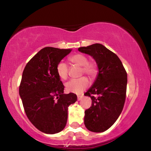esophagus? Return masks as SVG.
<instances>
[{
    "label": "esophagus",
    "mask_w": 151,
    "mask_h": 151,
    "mask_svg": "<svg viewBox=\"0 0 151 151\" xmlns=\"http://www.w3.org/2000/svg\"><path fill=\"white\" fill-rule=\"evenodd\" d=\"M83 98V96H81V95L78 96V101H80V100H82Z\"/></svg>",
    "instance_id": "esophagus-1"
}]
</instances>
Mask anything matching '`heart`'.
Segmentation results:
<instances>
[{"label": "heart", "mask_w": 151, "mask_h": 151, "mask_svg": "<svg viewBox=\"0 0 151 151\" xmlns=\"http://www.w3.org/2000/svg\"><path fill=\"white\" fill-rule=\"evenodd\" d=\"M69 61L76 65L82 66L81 73H85L91 78L97 76L98 66L93 62H88L87 56L83 54H75L69 58ZM56 71L59 78L62 80H66L68 77V66L65 62H60L56 66ZM89 85V81L85 76L78 79H72L65 84L66 90L68 92L80 94L85 91Z\"/></svg>", "instance_id": "b5f03b06"}]
</instances>
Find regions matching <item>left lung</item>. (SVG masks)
I'll list each match as a JSON object with an SVG mask.
<instances>
[{"instance_id": "left-lung-1", "label": "left lung", "mask_w": 151, "mask_h": 151, "mask_svg": "<svg viewBox=\"0 0 151 151\" xmlns=\"http://www.w3.org/2000/svg\"><path fill=\"white\" fill-rule=\"evenodd\" d=\"M78 50L92 57L99 68L94 83L85 93L92 103L85 111L84 123L89 131L103 132L114 124L123 110L127 73L118 56L103 45L94 44Z\"/></svg>"}]
</instances>
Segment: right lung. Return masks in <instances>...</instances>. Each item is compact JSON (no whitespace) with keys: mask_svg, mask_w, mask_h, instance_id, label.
Wrapping results in <instances>:
<instances>
[{"mask_svg":"<svg viewBox=\"0 0 151 151\" xmlns=\"http://www.w3.org/2000/svg\"><path fill=\"white\" fill-rule=\"evenodd\" d=\"M72 49L46 47L26 64L19 86L25 114L33 126L46 134L65 128L68 107L77 101L73 93H64V86L56 66Z\"/></svg>","mask_w":151,"mask_h":151,"instance_id":"1","label":"right lung"}]
</instances>
